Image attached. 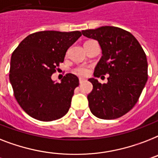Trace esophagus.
<instances>
[{"label": "esophagus", "mask_w": 158, "mask_h": 158, "mask_svg": "<svg viewBox=\"0 0 158 158\" xmlns=\"http://www.w3.org/2000/svg\"><path fill=\"white\" fill-rule=\"evenodd\" d=\"M84 81H85V79H83V78H79V83H83Z\"/></svg>", "instance_id": "obj_1"}]
</instances>
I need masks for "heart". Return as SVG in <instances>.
I'll return each instance as SVG.
<instances>
[{
	"instance_id": "1",
	"label": "heart",
	"mask_w": 158,
	"mask_h": 158,
	"mask_svg": "<svg viewBox=\"0 0 158 158\" xmlns=\"http://www.w3.org/2000/svg\"><path fill=\"white\" fill-rule=\"evenodd\" d=\"M88 72H89L88 68L84 66H78V67L75 68V70H74V73H75V75H79V76H86L88 74Z\"/></svg>"
}]
</instances>
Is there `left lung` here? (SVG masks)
Instances as JSON below:
<instances>
[{"mask_svg": "<svg viewBox=\"0 0 158 158\" xmlns=\"http://www.w3.org/2000/svg\"><path fill=\"white\" fill-rule=\"evenodd\" d=\"M82 34L97 40L102 50L94 78L88 79L93 85L88 96L91 112L99 118H118L134 107L148 80L145 52L134 35L122 28L105 26ZM106 73L108 82L99 83L97 78Z\"/></svg>", "mask_w": 158, "mask_h": 158, "instance_id": "left-lung-1", "label": "left lung"}]
</instances>
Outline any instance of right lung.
Masks as SVG:
<instances>
[{"label": "right lung", "instance_id": "add662e5", "mask_svg": "<svg viewBox=\"0 0 158 158\" xmlns=\"http://www.w3.org/2000/svg\"><path fill=\"white\" fill-rule=\"evenodd\" d=\"M81 35L79 31H38L26 37L14 51L10 81L15 99L28 115L49 122L67 114L79 79L69 73L56 83L51 76Z\"/></svg>", "mask_w": 158, "mask_h": 158}]
</instances>
